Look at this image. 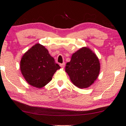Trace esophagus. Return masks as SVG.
Returning <instances> with one entry per match:
<instances>
[{"label":"esophagus","mask_w":126,"mask_h":126,"mask_svg":"<svg viewBox=\"0 0 126 126\" xmlns=\"http://www.w3.org/2000/svg\"><path fill=\"white\" fill-rule=\"evenodd\" d=\"M60 66L62 67H64L65 66V63H60Z\"/></svg>","instance_id":"obj_1"}]
</instances>
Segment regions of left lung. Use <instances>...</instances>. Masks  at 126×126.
<instances>
[{
    "label": "left lung",
    "mask_w": 126,
    "mask_h": 126,
    "mask_svg": "<svg viewBox=\"0 0 126 126\" xmlns=\"http://www.w3.org/2000/svg\"><path fill=\"white\" fill-rule=\"evenodd\" d=\"M98 57L88 48H82L73 54L66 63L65 71L73 84L80 89L86 88L94 83L99 73Z\"/></svg>",
    "instance_id": "left-lung-1"
}]
</instances>
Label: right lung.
<instances>
[{"label": "right lung", "instance_id": "1", "mask_svg": "<svg viewBox=\"0 0 126 126\" xmlns=\"http://www.w3.org/2000/svg\"><path fill=\"white\" fill-rule=\"evenodd\" d=\"M60 68L48 50L39 44L27 51L20 62L21 73L26 81L37 88H41L49 82L54 73Z\"/></svg>", "mask_w": 126, "mask_h": 126}]
</instances>
